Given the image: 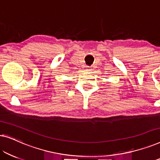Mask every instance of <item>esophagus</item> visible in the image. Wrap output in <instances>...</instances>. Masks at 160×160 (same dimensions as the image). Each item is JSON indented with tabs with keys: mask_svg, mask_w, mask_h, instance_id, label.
<instances>
[{
	"mask_svg": "<svg viewBox=\"0 0 160 160\" xmlns=\"http://www.w3.org/2000/svg\"><path fill=\"white\" fill-rule=\"evenodd\" d=\"M85 71H86L87 72H89V71H91V69L89 68V67H87V68H86V69H85Z\"/></svg>",
	"mask_w": 160,
	"mask_h": 160,
	"instance_id": "obj_1",
	"label": "esophagus"
}]
</instances>
